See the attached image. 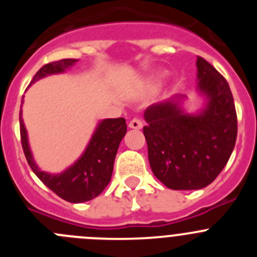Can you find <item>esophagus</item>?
Listing matches in <instances>:
<instances>
[{
  "mask_svg": "<svg viewBox=\"0 0 257 257\" xmlns=\"http://www.w3.org/2000/svg\"><path fill=\"white\" fill-rule=\"evenodd\" d=\"M128 127H130V128H134V130H140L143 127L142 119H139V118H134V119H131V121L128 122Z\"/></svg>",
  "mask_w": 257,
  "mask_h": 257,
  "instance_id": "34e87169",
  "label": "esophagus"
}]
</instances>
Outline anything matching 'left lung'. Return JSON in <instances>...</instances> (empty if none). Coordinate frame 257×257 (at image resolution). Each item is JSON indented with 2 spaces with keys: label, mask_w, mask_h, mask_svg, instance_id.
I'll return each mask as SVG.
<instances>
[{
  "label": "left lung",
  "mask_w": 257,
  "mask_h": 257,
  "mask_svg": "<svg viewBox=\"0 0 257 257\" xmlns=\"http://www.w3.org/2000/svg\"><path fill=\"white\" fill-rule=\"evenodd\" d=\"M198 88L208 103L199 114H187L172 101L153 104L143 128L152 171L166 187L194 190L210 185L228 163L237 140V112L226 79L197 58Z\"/></svg>",
  "instance_id": "left-lung-1"
}]
</instances>
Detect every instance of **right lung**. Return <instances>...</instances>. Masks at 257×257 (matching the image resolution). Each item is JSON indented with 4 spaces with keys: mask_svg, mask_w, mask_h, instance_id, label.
Returning a JSON list of instances; mask_svg holds the SVG:
<instances>
[{
    "mask_svg": "<svg viewBox=\"0 0 257 257\" xmlns=\"http://www.w3.org/2000/svg\"><path fill=\"white\" fill-rule=\"evenodd\" d=\"M76 61L77 59H60L47 63L36 73L32 83L49 74L64 72ZM19 121L20 139L27 162L31 166L32 171L37 175V178L56 196L72 203H81L94 199L105 189L112 178L118 147L127 131L124 118H108L100 122L82 157L60 175H50L38 170L29 151L27 131L22 118V109Z\"/></svg>",
    "mask_w": 257,
    "mask_h": 257,
    "instance_id": "obj_1",
    "label": "right lung"
}]
</instances>
